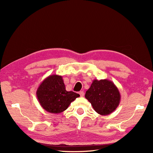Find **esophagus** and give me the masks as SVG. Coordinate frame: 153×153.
<instances>
[{
    "mask_svg": "<svg viewBox=\"0 0 153 153\" xmlns=\"http://www.w3.org/2000/svg\"><path fill=\"white\" fill-rule=\"evenodd\" d=\"M79 94L80 95V96H84V91H80Z\"/></svg>",
    "mask_w": 153,
    "mask_h": 153,
    "instance_id": "1",
    "label": "esophagus"
}]
</instances>
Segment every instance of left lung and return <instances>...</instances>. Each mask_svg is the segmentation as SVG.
I'll use <instances>...</instances> for the list:
<instances>
[{
	"instance_id": "1",
	"label": "left lung",
	"mask_w": 153,
	"mask_h": 153,
	"mask_svg": "<svg viewBox=\"0 0 153 153\" xmlns=\"http://www.w3.org/2000/svg\"><path fill=\"white\" fill-rule=\"evenodd\" d=\"M96 112L106 115L112 113L117 108L121 101L119 89L112 81L94 80L85 95Z\"/></svg>"
}]
</instances>
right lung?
Masks as SVG:
<instances>
[{
    "label": "right lung",
    "instance_id": "add662e5",
    "mask_svg": "<svg viewBox=\"0 0 153 153\" xmlns=\"http://www.w3.org/2000/svg\"><path fill=\"white\" fill-rule=\"evenodd\" d=\"M36 96L43 108L52 114L64 112L80 96L73 91H67L62 76L57 75L46 78L37 89Z\"/></svg>",
    "mask_w": 153,
    "mask_h": 153
}]
</instances>
